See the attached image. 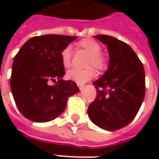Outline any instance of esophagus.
Instances as JSON below:
<instances>
[{"label":"esophagus","instance_id":"esophagus-1","mask_svg":"<svg viewBox=\"0 0 159 159\" xmlns=\"http://www.w3.org/2000/svg\"><path fill=\"white\" fill-rule=\"evenodd\" d=\"M77 86H78V88H79L80 90H82L83 89L84 85H83V84H82V83H77Z\"/></svg>","mask_w":159,"mask_h":159}]
</instances>
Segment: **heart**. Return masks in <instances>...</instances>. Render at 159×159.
Returning <instances> with one entry per match:
<instances>
[{
	"mask_svg": "<svg viewBox=\"0 0 159 159\" xmlns=\"http://www.w3.org/2000/svg\"><path fill=\"white\" fill-rule=\"evenodd\" d=\"M76 48L83 49L89 53L86 69H71L66 74L67 78L77 83H84L89 81L95 76V70L103 71L108 67V59L101 52V45L95 40L85 38L76 43ZM72 52L70 47H66L61 52V61L65 68H69L71 64Z\"/></svg>",
	"mask_w": 159,
	"mask_h": 159,
	"instance_id": "b5f03b06",
	"label": "heart"
}]
</instances>
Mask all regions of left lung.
<instances>
[{
  "label": "left lung",
  "mask_w": 159,
  "mask_h": 159,
  "mask_svg": "<svg viewBox=\"0 0 159 159\" xmlns=\"http://www.w3.org/2000/svg\"><path fill=\"white\" fill-rule=\"evenodd\" d=\"M94 37L107 45L110 63L103 76L93 83L97 94L88 113L97 126L114 131L131 123L140 110L146 93L144 66L125 42L106 35Z\"/></svg>",
  "instance_id": "obj_1"
}]
</instances>
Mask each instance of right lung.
Instances as JSON below:
<instances>
[{"mask_svg":"<svg viewBox=\"0 0 159 159\" xmlns=\"http://www.w3.org/2000/svg\"><path fill=\"white\" fill-rule=\"evenodd\" d=\"M76 36H34L19 49L13 59L10 86L19 111L26 118L45 123L62 113L68 97L79 91L76 83L65 81L61 52ZM57 80L51 86L49 81Z\"/></svg>","mask_w":159,"mask_h":159,"instance_id":"1","label":"right lung"}]
</instances>
